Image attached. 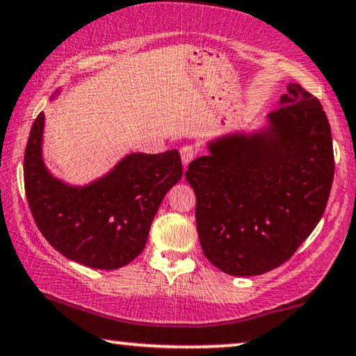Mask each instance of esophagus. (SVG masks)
Wrapping results in <instances>:
<instances>
[{"mask_svg": "<svg viewBox=\"0 0 356 356\" xmlns=\"http://www.w3.org/2000/svg\"><path fill=\"white\" fill-rule=\"evenodd\" d=\"M179 154H181V161H183L184 168H186L188 165L196 159V149L191 145H184L183 149L179 150Z\"/></svg>", "mask_w": 356, "mask_h": 356, "instance_id": "obj_1", "label": "esophagus"}]
</instances>
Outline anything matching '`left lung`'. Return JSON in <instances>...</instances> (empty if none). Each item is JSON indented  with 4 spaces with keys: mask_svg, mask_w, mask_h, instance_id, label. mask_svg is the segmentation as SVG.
<instances>
[{
    "mask_svg": "<svg viewBox=\"0 0 356 356\" xmlns=\"http://www.w3.org/2000/svg\"><path fill=\"white\" fill-rule=\"evenodd\" d=\"M209 152L184 173L206 258L232 276L278 268L316 229L330 196L334 147L321 101L289 83L266 129L219 137Z\"/></svg>",
    "mask_w": 356,
    "mask_h": 356,
    "instance_id": "1",
    "label": "left lung"
}]
</instances>
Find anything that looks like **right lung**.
Returning a JSON list of instances; mask_svg holds the SVG:
<instances>
[{"mask_svg":"<svg viewBox=\"0 0 356 356\" xmlns=\"http://www.w3.org/2000/svg\"><path fill=\"white\" fill-rule=\"evenodd\" d=\"M44 113L32 124L24 188L32 218L55 250L98 270L126 266L144 250L160 202L183 175L178 150L131 154L88 186L54 178L42 160Z\"/></svg>","mask_w":356,"mask_h":356,"instance_id":"add662e5","label":"right lung"}]
</instances>
